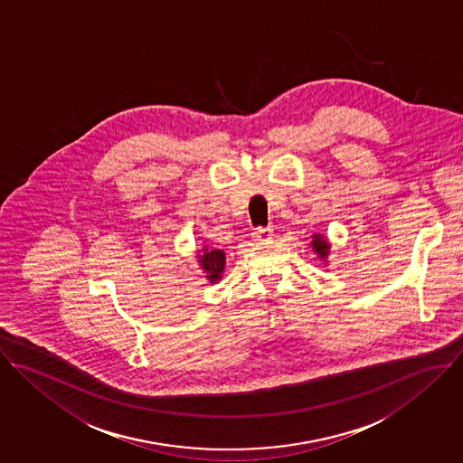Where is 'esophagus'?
<instances>
[{"label": "esophagus", "instance_id": "obj_1", "mask_svg": "<svg viewBox=\"0 0 463 463\" xmlns=\"http://www.w3.org/2000/svg\"><path fill=\"white\" fill-rule=\"evenodd\" d=\"M274 236V227L269 225V227H256L254 232H252V238L256 241H267V240H272Z\"/></svg>", "mask_w": 463, "mask_h": 463}]
</instances>
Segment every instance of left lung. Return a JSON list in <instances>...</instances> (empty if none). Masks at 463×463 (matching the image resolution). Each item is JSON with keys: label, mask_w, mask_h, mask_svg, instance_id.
I'll return each instance as SVG.
<instances>
[{"label": "left lung", "mask_w": 463, "mask_h": 463, "mask_svg": "<svg viewBox=\"0 0 463 463\" xmlns=\"http://www.w3.org/2000/svg\"><path fill=\"white\" fill-rule=\"evenodd\" d=\"M311 245H313L315 254H318V258L326 261V260H327V256H329V249H331V245L327 243L326 236H322V234H315V236H313Z\"/></svg>", "instance_id": "left-lung-1"}]
</instances>
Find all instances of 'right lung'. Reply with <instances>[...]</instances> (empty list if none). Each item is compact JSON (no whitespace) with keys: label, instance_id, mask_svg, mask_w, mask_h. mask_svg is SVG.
Instances as JSON below:
<instances>
[{"label":"right lung","instance_id":"1","mask_svg":"<svg viewBox=\"0 0 463 463\" xmlns=\"http://www.w3.org/2000/svg\"><path fill=\"white\" fill-rule=\"evenodd\" d=\"M202 270L207 274L205 278L211 282H216L222 279L225 269V254L220 249H202V254L196 256Z\"/></svg>","mask_w":463,"mask_h":463}]
</instances>
